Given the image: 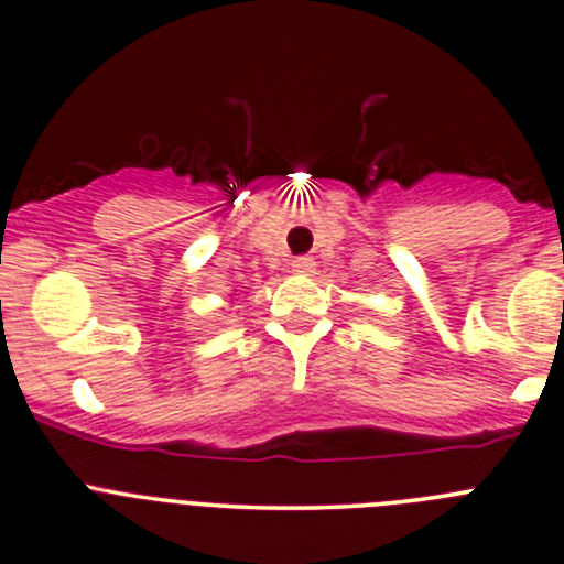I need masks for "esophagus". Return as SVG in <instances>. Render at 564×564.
Returning a JSON list of instances; mask_svg holds the SVG:
<instances>
[{"mask_svg": "<svg viewBox=\"0 0 564 564\" xmlns=\"http://www.w3.org/2000/svg\"><path fill=\"white\" fill-rule=\"evenodd\" d=\"M293 271L295 274H314V258H308V256H301V258H293Z\"/></svg>", "mask_w": 564, "mask_h": 564, "instance_id": "1", "label": "esophagus"}]
</instances>
